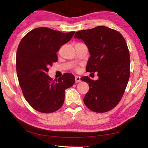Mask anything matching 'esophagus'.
Segmentation results:
<instances>
[{
    "label": "esophagus",
    "mask_w": 148,
    "mask_h": 148,
    "mask_svg": "<svg viewBox=\"0 0 148 148\" xmlns=\"http://www.w3.org/2000/svg\"><path fill=\"white\" fill-rule=\"evenodd\" d=\"M81 81V79H80V76H75V82H76V83H78Z\"/></svg>",
    "instance_id": "1"
}]
</instances>
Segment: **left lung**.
<instances>
[{
  "label": "left lung",
  "mask_w": 148,
  "mask_h": 148,
  "mask_svg": "<svg viewBox=\"0 0 148 148\" xmlns=\"http://www.w3.org/2000/svg\"><path fill=\"white\" fill-rule=\"evenodd\" d=\"M88 47L90 57L86 71L97 72L99 79L81 77L89 84L84 97L86 106L97 113L108 112L121 101L130 77V55L123 36L116 30L104 26L76 32Z\"/></svg>",
  "instance_id": "left-lung-1"
}]
</instances>
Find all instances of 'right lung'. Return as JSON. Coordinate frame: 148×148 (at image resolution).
<instances>
[{"instance_id": "obj_1", "label": "right lung", "mask_w": 148, "mask_h": 148, "mask_svg": "<svg viewBox=\"0 0 148 148\" xmlns=\"http://www.w3.org/2000/svg\"><path fill=\"white\" fill-rule=\"evenodd\" d=\"M74 33L38 27L20 42L16 54L17 77L25 99L36 111L48 114L58 110L64 103L65 89L74 84L71 73L56 81L47 74L48 67L57 61V52Z\"/></svg>"}]
</instances>
